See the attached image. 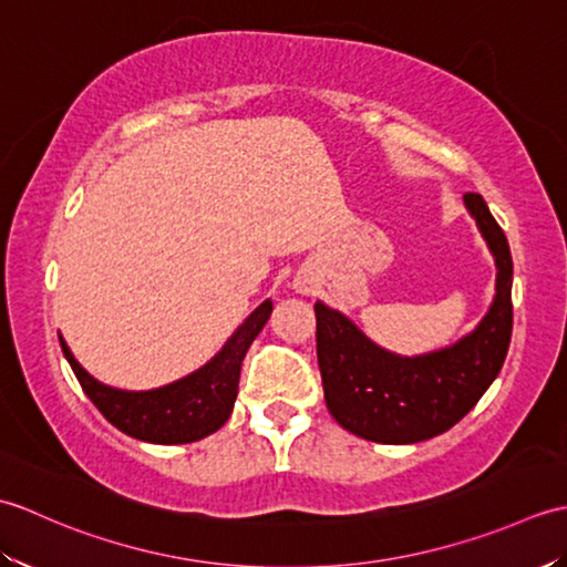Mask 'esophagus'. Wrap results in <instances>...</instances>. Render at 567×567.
I'll list each match as a JSON object with an SVG mask.
<instances>
[{
    "label": "esophagus",
    "instance_id": "esophagus-1",
    "mask_svg": "<svg viewBox=\"0 0 567 567\" xmlns=\"http://www.w3.org/2000/svg\"><path fill=\"white\" fill-rule=\"evenodd\" d=\"M297 292H302V295H309L311 292V287L305 282V285H297Z\"/></svg>",
    "mask_w": 567,
    "mask_h": 567
}]
</instances>
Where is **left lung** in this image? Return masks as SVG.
I'll return each instance as SVG.
<instances>
[{
  "label": "left lung",
  "instance_id": "1",
  "mask_svg": "<svg viewBox=\"0 0 567 567\" xmlns=\"http://www.w3.org/2000/svg\"><path fill=\"white\" fill-rule=\"evenodd\" d=\"M465 209L495 258V299L477 327L451 346L400 355L370 341L339 309L317 302V355L331 416L375 443H419L455 426L504 365L512 341V252L480 195Z\"/></svg>",
  "mask_w": 567,
  "mask_h": 567
}]
</instances>
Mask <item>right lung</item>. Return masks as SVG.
Masks as SVG:
<instances>
[{"mask_svg": "<svg viewBox=\"0 0 567 567\" xmlns=\"http://www.w3.org/2000/svg\"><path fill=\"white\" fill-rule=\"evenodd\" d=\"M270 315L272 302L265 299L228 336L221 351L207 360L199 370L171 384H163V388L141 392L116 390L92 378L72 355L63 336L58 333V339L84 394L90 396L92 404L100 409L110 424L138 441L175 445L207 439L209 433L219 431L226 424L234 412L238 394L240 363H244L250 343L256 341V336L268 323Z\"/></svg>", "mask_w": 567, "mask_h": 567, "instance_id": "obj_1", "label": "right lung"}]
</instances>
